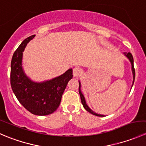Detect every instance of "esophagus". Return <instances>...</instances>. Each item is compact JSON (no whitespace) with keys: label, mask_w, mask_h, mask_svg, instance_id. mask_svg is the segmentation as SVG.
Wrapping results in <instances>:
<instances>
[{"label":"esophagus","mask_w":146,"mask_h":146,"mask_svg":"<svg viewBox=\"0 0 146 146\" xmlns=\"http://www.w3.org/2000/svg\"><path fill=\"white\" fill-rule=\"evenodd\" d=\"M80 74V69L77 67L73 68V75L74 77H78Z\"/></svg>","instance_id":"obj_1"}]
</instances>
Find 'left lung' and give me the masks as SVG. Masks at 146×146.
<instances>
[{
  "label": "left lung",
  "mask_w": 146,
  "mask_h": 146,
  "mask_svg": "<svg viewBox=\"0 0 146 146\" xmlns=\"http://www.w3.org/2000/svg\"><path fill=\"white\" fill-rule=\"evenodd\" d=\"M123 54H125V55L127 56V58H129V61H131V66H132V73H133V82H134V80H135V68H134V66H133V56H132V54H131L130 52L129 53H123ZM79 94H80V99H81V102L82 104V106H83L84 108L85 109V110H87V111H88V112L91 113L92 114H93V115H95V116H98V117H104V115H101V114H96V113L93 112V111H92V110H90V109L88 107V106L86 104V102H85V98H84L83 95L82 94L81 91H80V82H79Z\"/></svg>",
  "instance_id": "8db88e82"
}]
</instances>
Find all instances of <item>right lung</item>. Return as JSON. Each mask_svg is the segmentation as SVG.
Returning a JSON list of instances; mask_svg holds the SVG:
<instances>
[{"label": "right lung", "instance_id": "add662e5", "mask_svg": "<svg viewBox=\"0 0 146 146\" xmlns=\"http://www.w3.org/2000/svg\"><path fill=\"white\" fill-rule=\"evenodd\" d=\"M35 35L26 38L13 54L10 70V85L20 104L32 114L44 116L59 107L68 82L73 78L71 68L48 81L35 82L26 76L22 68L23 52Z\"/></svg>", "mask_w": 146, "mask_h": 146}]
</instances>
